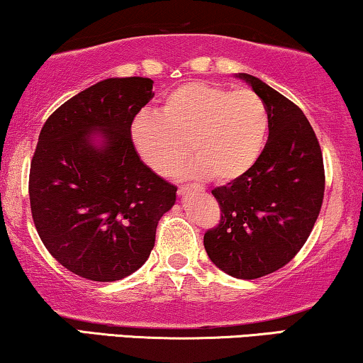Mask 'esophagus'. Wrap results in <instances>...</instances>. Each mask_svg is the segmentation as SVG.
<instances>
[{
	"label": "esophagus",
	"instance_id": "34e87169",
	"mask_svg": "<svg viewBox=\"0 0 363 363\" xmlns=\"http://www.w3.org/2000/svg\"><path fill=\"white\" fill-rule=\"evenodd\" d=\"M188 188H190L188 185H180V186H178V195H185Z\"/></svg>",
	"mask_w": 363,
	"mask_h": 363
}]
</instances>
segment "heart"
Segmentation results:
<instances>
[{"instance_id": "heart-1", "label": "heart", "mask_w": 363, "mask_h": 363, "mask_svg": "<svg viewBox=\"0 0 363 363\" xmlns=\"http://www.w3.org/2000/svg\"><path fill=\"white\" fill-rule=\"evenodd\" d=\"M269 116L250 89L230 91L208 82H186L163 99L160 112L142 111L130 123L132 145L158 175H170L188 153L195 158L182 177L233 182L246 175L264 150Z\"/></svg>"}]
</instances>
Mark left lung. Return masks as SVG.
I'll return each mask as SVG.
<instances>
[{"label": "left lung", "mask_w": 363, "mask_h": 363, "mask_svg": "<svg viewBox=\"0 0 363 363\" xmlns=\"http://www.w3.org/2000/svg\"><path fill=\"white\" fill-rule=\"evenodd\" d=\"M266 104L269 138L246 175L213 190L220 225L203 245L213 264L238 279H257L286 266L309 238L324 200L319 140L304 112L250 74H236Z\"/></svg>", "instance_id": "1"}]
</instances>
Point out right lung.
<instances>
[{
  "mask_svg": "<svg viewBox=\"0 0 363 363\" xmlns=\"http://www.w3.org/2000/svg\"><path fill=\"white\" fill-rule=\"evenodd\" d=\"M148 77H111L64 102L44 123L29 172L38 235L84 279L112 282L148 259L177 186L140 160L133 117L153 97Z\"/></svg>",
  "mask_w": 363,
  "mask_h": 363,
  "instance_id": "add662e5",
  "label": "right lung"
}]
</instances>
